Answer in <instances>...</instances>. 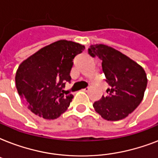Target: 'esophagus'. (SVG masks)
Wrapping results in <instances>:
<instances>
[{
    "label": "esophagus",
    "mask_w": 158,
    "mask_h": 158,
    "mask_svg": "<svg viewBox=\"0 0 158 158\" xmlns=\"http://www.w3.org/2000/svg\"><path fill=\"white\" fill-rule=\"evenodd\" d=\"M89 90V87H87V88H85V89H82V91H84V92H88Z\"/></svg>",
    "instance_id": "34e87169"
}]
</instances>
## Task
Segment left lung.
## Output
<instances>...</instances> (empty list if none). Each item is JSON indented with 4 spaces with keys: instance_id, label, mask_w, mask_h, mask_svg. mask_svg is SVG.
I'll return each instance as SVG.
<instances>
[{
    "instance_id": "8db88e82",
    "label": "left lung",
    "mask_w": 158,
    "mask_h": 158,
    "mask_svg": "<svg viewBox=\"0 0 158 158\" xmlns=\"http://www.w3.org/2000/svg\"><path fill=\"white\" fill-rule=\"evenodd\" d=\"M89 53L102 60L106 81L110 86L107 96L94 102V109L106 120H122L143 98L148 84L144 69L127 56L103 44L90 46Z\"/></svg>"
}]
</instances>
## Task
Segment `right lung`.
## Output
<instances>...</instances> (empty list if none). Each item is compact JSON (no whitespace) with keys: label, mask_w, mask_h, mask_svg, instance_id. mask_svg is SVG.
<instances>
[{"label":"right lung","mask_w":158,"mask_h":158,"mask_svg":"<svg viewBox=\"0 0 158 158\" xmlns=\"http://www.w3.org/2000/svg\"><path fill=\"white\" fill-rule=\"evenodd\" d=\"M84 46L60 40L23 60L15 75L16 89L28 109L40 117L54 120L69 107L74 96L64 91L75 56Z\"/></svg>","instance_id":"right-lung-1"}]
</instances>
